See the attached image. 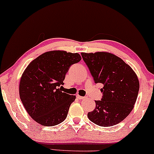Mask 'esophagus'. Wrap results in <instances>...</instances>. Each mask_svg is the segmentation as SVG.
<instances>
[{
  "label": "esophagus",
  "instance_id": "obj_1",
  "mask_svg": "<svg viewBox=\"0 0 154 154\" xmlns=\"http://www.w3.org/2000/svg\"><path fill=\"white\" fill-rule=\"evenodd\" d=\"M77 98L79 99V100H85V99L86 98V97H82V96H80V95L77 94Z\"/></svg>",
  "mask_w": 154,
  "mask_h": 154
}]
</instances>
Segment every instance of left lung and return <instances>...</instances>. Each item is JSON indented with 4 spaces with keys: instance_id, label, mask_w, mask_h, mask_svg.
<instances>
[{
    "instance_id": "left-lung-1",
    "label": "left lung",
    "mask_w": 154,
    "mask_h": 154,
    "mask_svg": "<svg viewBox=\"0 0 154 154\" xmlns=\"http://www.w3.org/2000/svg\"><path fill=\"white\" fill-rule=\"evenodd\" d=\"M95 83L103 84V96L95 101L96 107L88 113L89 119L100 126L120 123L134 109L139 90V82L132 68L109 52H82Z\"/></svg>"
}]
</instances>
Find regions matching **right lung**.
<instances>
[{
  "label": "right lung",
  "instance_id": "add662e5",
  "mask_svg": "<svg viewBox=\"0 0 154 154\" xmlns=\"http://www.w3.org/2000/svg\"><path fill=\"white\" fill-rule=\"evenodd\" d=\"M82 59L78 53L52 50L29 64L20 80L21 102L31 118L40 125L52 126L63 122L76 97L59 87L69 67Z\"/></svg>",
  "mask_w": 154,
  "mask_h": 154
}]
</instances>
